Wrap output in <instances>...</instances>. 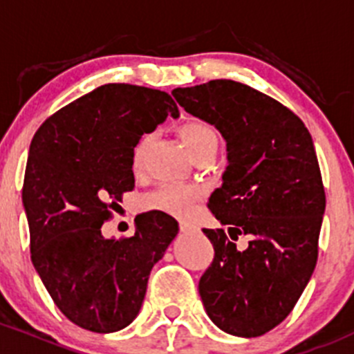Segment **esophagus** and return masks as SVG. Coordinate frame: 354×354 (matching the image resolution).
<instances>
[{
  "instance_id": "obj_1",
  "label": "esophagus",
  "mask_w": 354,
  "mask_h": 354,
  "mask_svg": "<svg viewBox=\"0 0 354 354\" xmlns=\"http://www.w3.org/2000/svg\"><path fill=\"white\" fill-rule=\"evenodd\" d=\"M178 227H180V232H184V233H191V232H194V225L192 223H189V221H180V223H178Z\"/></svg>"
}]
</instances>
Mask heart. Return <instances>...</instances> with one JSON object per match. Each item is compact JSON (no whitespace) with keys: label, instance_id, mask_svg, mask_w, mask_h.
Here are the masks:
<instances>
[{"label":"heart","instance_id":"heart-1","mask_svg":"<svg viewBox=\"0 0 354 354\" xmlns=\"http://www.w3.org/2000/svg\"><path fill=\"white\" fill-rule=\"evenodd\" d=\"M178 134L196 158L203 153L213 151L218 148L216 129L211 124L199 121V119L182 122L178 127ZM148 143H150V136H141L131 151V167H133L134 172H138L143 165ZM199 199H201V192L192 185L163 184L150 192L143 203L148 209L163 211V213L178 218H187L194 213Z\"/></svg>","mask_w":354,"mask_h":354}]
</instances>
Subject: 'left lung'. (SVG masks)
I'll use <instances>...</instances> for the list:
<instances>
[{
  "instance_id": "left-lung-1",
  "label": "left lung",
  "mask_w": 354,
  "mask_h": 354,
  "mask_svg": "<svg viewBox=\"0 0 354 354\" xmlns=\"http://www.w3.org/2000/svg\"><path fill=\"white\" fill-rule=\"evenodd\" d=\"M172 93L227 140V172L207 207L228 233L203 228L214 249L199 279L204 308L225 333L262 336L293 310L319 256L326 191L312 136L286 105L233 80ZM239 234L251 236L245 251Z\"/></svg>"
}]
</instances>
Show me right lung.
<instances>
[{"instance_id": "obj_1", "label": "right lung", "mask_w": 354, "mask_h": 354, "mask_svg": "<svg viewBox=\"0 0 354 354\" xmlns=\"http://www.w3.org/2000/svg\"><path fill=\"white\" fill-rule=\"evenodd\" d=\"M169 114L162 90L107 83L46 119L28 151L21 199L30 259L63 315L92 333L136 319L153 264L178 232L176 218L148 211L133 236L104 239L118 201L134 189L131 151Z\"/></svg>"}]
</instances>
